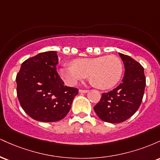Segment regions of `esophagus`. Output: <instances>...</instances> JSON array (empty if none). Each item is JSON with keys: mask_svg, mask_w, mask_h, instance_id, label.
Wrapping results in <instances>:
<instances>
[{"mask_svg": "<svg viewBox=\"0 0 160 160\" xmlns=\"http://www.w3.org/2000/svg\"><path fill=\"white\" fill-rule=\"evenodd\" d=\"M88 92H89V90H86V89H80L79 90V92L80 93H87Z\"/></svg>", "mask_w": 160, "mask_h": 160, "instance_id": "34e87169", "label": "esophagus"}]
</instances>
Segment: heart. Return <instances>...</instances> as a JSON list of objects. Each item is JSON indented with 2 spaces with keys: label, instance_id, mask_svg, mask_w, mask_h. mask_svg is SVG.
I'll list each match as a JSON object with an SVG mask.
<instances>
[{
  "label": "heart",
  "instance_id": "heart-1",
  "mask_svg": "<svg viewBox=\"0 0 160 160\" xmlns=\"http://www.w3.org/2000/svg\"><path fill=\"white\" fill-rule=\"evenodd\" d=\"M71 65L59 70L60 76L68 85H76L89 74L94 85L101 89L114 86L120 80L123 71L122 62L115 56L78 58Z\"/></svg>",
  "mask_w": 160,
  "mask_h": 160
}]
</instances>
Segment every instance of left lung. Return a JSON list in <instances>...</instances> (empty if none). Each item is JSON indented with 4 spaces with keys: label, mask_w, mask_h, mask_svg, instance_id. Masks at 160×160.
I'll return each instance as SVG.
<instances>
[{
    "label": "left lung",
    "mask_w": 160,
    "mask_h": 160,
    "mask_svg": "<svg viewBox=\"0 0 160 160\" xmlns=\"http://www.w3.org/2000/svg\"><path fill=\"white\" fill-rule=\"evenodd\" d=\"M123 62L125 73L122 83L102 94L94 107L98 117L104 122L120 123L138 111L144 96L146 78L144 68L132 57L119 52Z\"/></svg>",
    "instance_id": "obj_1"
}]
</instances>
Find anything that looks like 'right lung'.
Returning a JSON list of instances; mask_svg holds the SVG:
<instances>
[{"label":"right lung","instance_id":"right-lung-1","mask_svg":"<svg viewBox=\"0 0 160 160\" xmlns=\"http://www.w3.org/2000/svg\"><path fill=\"white\" fill-rule=\"evenodd\" d=\"M56 51L41 52L25 60L16 75V92L24 111L40 122L63 119L78 89L65 86L56 71Z\"/></svg>","mask_w":160,"mask_h":160}]
</instances>
